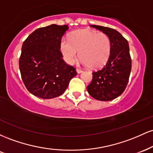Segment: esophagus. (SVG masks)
Segmentation results:
<instances>
[{
    "label": "esophagus",
    "mask_w": 153,
    "mask_h": 153,
    "mask_svg": "<svg viewBox=\"0 0 153 153\" xmlns=\"http://www.w3.org/2000/svg\"><path fill=\"white\" fill-rule=\"evenodd\" d=\"M76 72H77V73H78V74H80V73H82V70H80V69H77Z\"/></svg>",
    "instance_id": "34e87169"
}]
</instances>
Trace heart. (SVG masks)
I'll return each mask as SVG.
<instances>
[{"label": "heart", "instance_id": "heart-1", "mask_svg": "<svg viewBox=\"0 0 153 153\" xmlns=\"http://www.w3.org/2000/svg\"><path fill=\"white\" fill-rule=\"evenodd\" d=\"M59 48L64 59L73 64L78 56L82 65L91 69H99L106 64L111 52V42L105 33H98L91 29L74 31L69 40L62 38Z\"/></svg>", "mask_w": 153, "mask_h": 153}]
</instances>
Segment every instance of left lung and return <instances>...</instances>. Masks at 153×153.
I'll return each mask as SVG.
<instances>
[{
  "mask_svg": "<svg viewBox=\"0 0 153 153\" xmlns=\"http://www.w3.org/2000/svg\"><path fill=\"white\" fill-rule=\"evenodd\" d=\"M91 26L109 36L111 52L106 65L92 73V81L87 86V91L95 99L111 101L124 92L129 81L131 69L129 43L115 29L101 26Z\"/></svg>",
  "mask_w": 153,
  "mask_h": 153,
  "instance_id": "obj_1",
  "label": "left lung"
}]
</instances>
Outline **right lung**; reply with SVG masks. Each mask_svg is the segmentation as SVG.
Instances as JSON below:
<instances>
[{
    "instance_id": "obj_1",
    "label": "right lung",
    "mask_w": 153,
    "mask_h": 153,
    "mask_svg": "<svg viewBox=\"0 0 153 153\" xmlns=\"http://www.w3.org/2000/svg\"><path fill=\"white\" fill-rule=\"evenodd\" d=\"M68 25L56 24L37 29L22 47L19 69L24 85L35 96L50 99L62 95L77 75L73 67L62 59L61 39Z\"/></svg>"
}]
</instances>
